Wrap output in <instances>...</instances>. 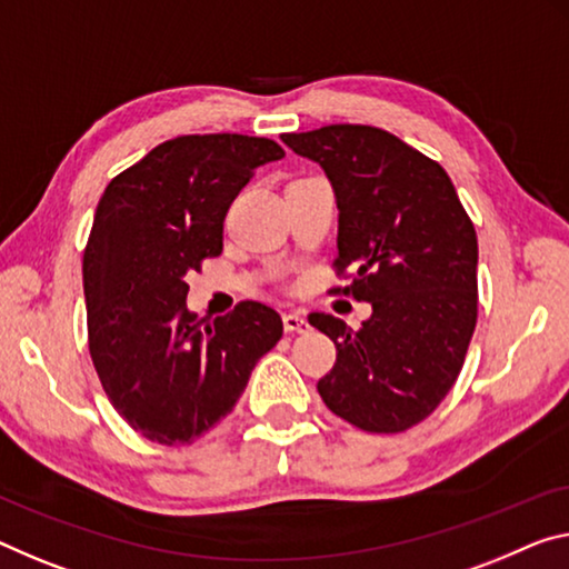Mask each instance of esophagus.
<instances>
[{"label": "esophagus", "mask_w": 569, "mask_h": 569, "mask_svg": "<svg viewBox=\"0 0 569 569\" xmlns=\"http://www.w3.org/2000/svg\"><path fill=\"white\" fill-rule=\"evenodd\" d=\"M283 329L288 333H309L311 327H309V321H306L303 313L293 311V313H286V317H283Z\"/></svg>", "instance_id": "obj_1"}]
</instances>
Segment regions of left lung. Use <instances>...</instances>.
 Segmentation results:
<instances>
[{
  "mask_svg": "<svg viewBox=\"0 0 569 569\" xmlns=\"http://www.w3.org/2000/svg\"><path fill=\"white\" fill-rule=\"evenodd\" d=\"M329 177L339 210V276L372 303L362 329L331 313L309 323L337 345L319 380L327 408L367 432H402L438 408L461 372L479 313V240L438 161L375 126L283 133ZM339 291V288H337Z\"/></svg>",
  "mask_w": 569,
  "mask_h": 569,
  "instance_id": "left-lung-1",
  "label": "left lung"
}]
</instances>
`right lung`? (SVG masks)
Listing matches in <instances>:
<instances>
[{
  "mask_svg": "<svg viewBox=\"0 0 569 569\" xmlns=\"http://www.w3.org/2000/svg\"><path fill=\"white\" fill-rule=\"evenodd\" d=\"M276 141L192 133L159 143L106 187L83 252L88 349L108 400L161 446L192 443L236 408L283 337L266 303L214 321L187 309V276L222 252V222Z\"/></svg>",
  "mask_w": 569,
  "mask_h": 569,
  "instance_id": "right-lung-1",
  "label": "right lung"
}]
</instances>
